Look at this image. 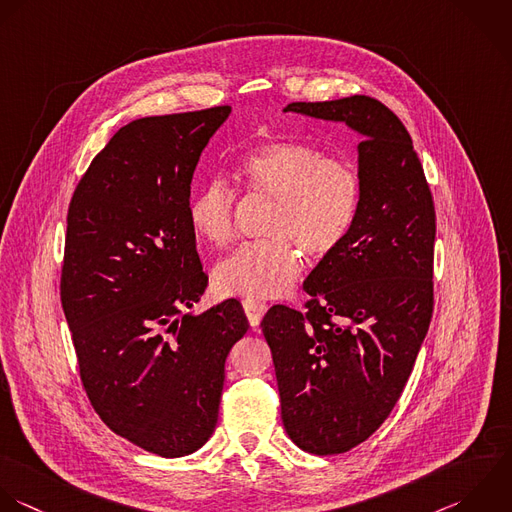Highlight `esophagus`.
Wrapping results in <instances>:
<instances>
[{
  "label": "esophagus",
  "mask_w": 512,
  "mask_h": 512,
  "mask_svg": "<svg viewBox=\"0 0 512 512\" xmlns=\"http://www.w3.org/2000/svg\"><path fill=\"white\" fill-rule=\"evenodd\" d=\"M241 303H243V311H245L251 327H257L261 323L263 315L267 313V305L263 301H257V299H251V297L243 299Z\"/></svg>",
  "instance_id": "1"
}]
</instances>
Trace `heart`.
Instances as JSON below:
<instances>
[{"mask_svg": "<svg viewBox=\"0 0 512 512\" xmlns=\"http://www.w3.org/2000/svg\"><path fill=\"white\" fill-rule=\"evenodd\" d=\"M239 177L251 193L271 199L267 241L241 247L213 271L223 295L275 299L301 275L303 254L333 255L347 239L359 209L357 171L325 157L319 149L273 139L251 149L239 163ZM237 197L223 179H209L189 201L193 231L213 247H227L237 231Z\"/></svg>", "mask_w": 512, "mask_h": 512, "instance_id": "heart-1", "label": "heart"}]
</instances>
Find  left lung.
Instances as JSON below:
<instances>
[{"mask_svg": "<svg viewBox=\"0 0 512 512\" xmlns=\"http://www.w3.org/2000/svg\"><path fill=\"white\" fill-rule=\"evenodd\" d=\"M283 111L341 121L363 137L347 239L303 283L307 311L275 305L261 321L289 439L313 455H339L391 415L427 337L435 205L409 131L381 101L351 95Z\"/></svg>", "mask_w": 512, "mask_h": 512, "instance_id": "obj_1", "label": "left lung"}]
</instances>
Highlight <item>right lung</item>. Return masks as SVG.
Here are the masks:
<instances>
[{"instance_id":"right-lung-1","label":"right lung","mask_w":512,"mask_h":512,"mask_svg":"<svg viewBox=\"0 0 512 512\" xmlns=\"http://www.w3.org/2000/svg\"><path fill=\"white\" fill-rule=\"evenodd\" d=\"M229 113L221 105L123 125L67 211L61 305L83 389L113 433L165 459L213 435L225 359L249 329L235 299L185 313L207 287L191 179Z\"/></svg>"}]
</instances>
